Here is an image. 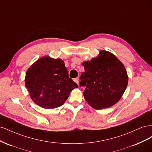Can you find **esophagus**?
<instances>
[{
  "mask_svg": "<svg viewBox=\"0 0 152 152\" xmlns=\"http://www.w3.org/2000/svg\"><path fill=\"white\" fill-rule=\"evenodd\" d=\"M74 81L76 82V83H77V84H79V79H78V78H75V79H74Z\"/></svg>",
  "mask_w": 152,
  "mask_h": 152,
  "instance_id": "obj_1",
  "label": "esophagus"
}]
</instances>
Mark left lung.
<instances>
[{"label":"left lung","instance_id":"8db88e82","mask_svg":"<svg viewBox=\"0 0 152 152\" xmlns=\"http://www.w3.org/2000/svg\"><path fill=\"white\" fill-rule=\"evenodd\" d=\"M85 72L80 86L86 87L84 98L92 107L100 110L117 103L128 83L126 69L112 53L100 50L99 56L82 63Z\"/></svg>","mask_w":152,"mask_h":152}]
</instances>
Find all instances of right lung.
<instances>
[{"mask_svg": "<svg viewBox=\"0 0 152 152\" xmlns=\"http://www.w3.org/2000/svg\"><path fill=\"white\" fill-rule=\"evenodd\" d=\"M25 82L33 102L46 109L60 107L78 87L69 78L64 61L49 56L39 59L28 69Z\"/></svg>", "mask_w": 152, "mask_h": 152, "instance_id": "right-lung-1", "label": "right lung"}]
</instances>
